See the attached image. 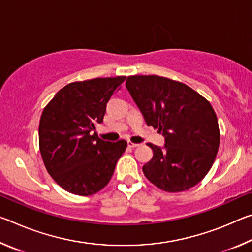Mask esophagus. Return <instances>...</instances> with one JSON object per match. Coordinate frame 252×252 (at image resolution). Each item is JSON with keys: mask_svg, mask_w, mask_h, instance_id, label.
<instances>
[{"mask_svg": "<svg viewBox=\"0 0 252 252\" xmlns=\"http://www.w3.org/2000/svg\"><path fill=\"white\" fill-rule=\"evenodd\" d=\"M127 146H129L130 148H136V147H139V144L132 142V141H127Z\"/></svg>", "mask_w": 252, "mask_h": 252, "instance_id": "1", "label": "esophagus"}]
</instances>
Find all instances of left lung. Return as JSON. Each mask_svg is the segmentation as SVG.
Returning a JSON list of instances; mask_svg holds the SVG:
<instances>
[{"label": "left lung", "mask_w": 252, "mask_h": 252, "mask_svg": "<svg viewBox=\"0 0 252 252\" xmlns=\"http://www.w3.org/2000/svg\"><path fill=\"white\" fill-rule=\"evenodd\" d=\"M126 89L148 126L162 132L164 147L152 143L151 160L142 167L149 181L165 192H181L202 180L220 143L215 110L187 84L159 75H131Z\"/></svg>", "instance_id": "8db88e82"}]
</instances>
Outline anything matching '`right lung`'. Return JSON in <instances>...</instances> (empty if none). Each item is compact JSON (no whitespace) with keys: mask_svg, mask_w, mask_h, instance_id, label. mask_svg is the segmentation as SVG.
Returning a JSON list of instances; mask_svg holds the SVG:
<instances>
[{"mask_svg":"<svg viewBox=\"0 0 252 252\" xmlns=\"http://www.w3.org/2000/svg\"><path fill=\"white\" fill-rule=\"evenodd\" d=\"M126 76L96 78L62 88L42 112L39 146L53 180L76 195L94 194L108 185L126 151V140L103 141L96 123L103 122L111 96Z\"/></svg>","mask_w":252,"mask_h":252,"instance_id":"right-lung-1","label":"right lung"}]
</instances>
